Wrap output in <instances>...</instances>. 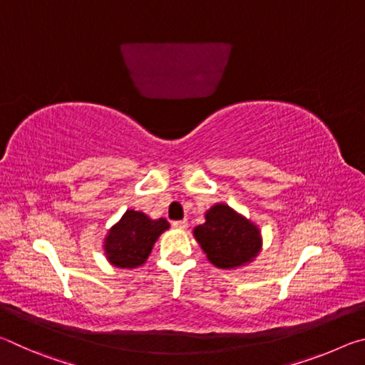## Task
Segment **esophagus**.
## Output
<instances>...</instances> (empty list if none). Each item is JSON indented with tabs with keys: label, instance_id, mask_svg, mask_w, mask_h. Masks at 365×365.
Masks as SVG:
<instances>
[{
	"label": "esophagus",
	"instance_id": "esophagus-1",
	"mask_svg": "<svg viewBox=\"0 0 365 365\" xmlns=\"http://www.w3.org/2000/svg\"><path fill=\"white\" fill-rule=\"evenodd\" d=\"M172 225H174L175 228H187V225H188V220L187 219H182V220H174L172 222Z\"/></svg>",
	"mask_w": 365,
	"mask_h": 365
}]
</instances>
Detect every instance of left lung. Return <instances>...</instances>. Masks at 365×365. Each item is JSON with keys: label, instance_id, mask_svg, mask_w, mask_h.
<instances>
[{"label": "left lung", "instance_id": "8db88e82", "mask_svg": "<svg viewBox=\"0 0 365 365\" xmlns=\"http://www.w3.org/2000/svg\"><path fill=\"white\" fill-rule=\"evenodd\" d=\"M193 233L209 261L222 269L250 262L261 248L257 227L225 205L209 209L206 224L197 225Z\"/></svg>", "mask_w": 365, "mask_h": 365}]
</instances>
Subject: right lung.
Segmentation results:
<instances>
[{
	"label": "right lung",
	"mask_w": 365,
	"mask_h": 365,
	"mask_svg": "<svg viewBox=\"0 0 365 365\" xmlns=\"http://www.w3.org/2000/svg\"><path fill=\"white\" fill-rule=\"evenodd\" d=\"M168 228L165 219L151 220L143 212L127 211L106 237L108 259L115 267H137L146 261L158 237Z\"/></svg>",
	"instance_id": "add662e5"
}]
</instances>
